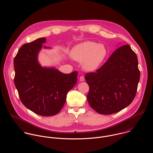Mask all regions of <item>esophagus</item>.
I'll return each mask as SVG.
<instances>
[{
    "label": "esophagus",
    "mask_w": 153,
    "mask_h": 153,
    "mask_svg": "<svg viewBox=\"0 0 153 153\" xmlns=\"http://www.w3.org/2000/svg\"><path fill=\"white\" fill-rule=\"evenodd\" d=\"M79 80H80V81H84L85 80L84 76H81L79 77Z\"/></svg>",
    "instance_id": "34e87169"
}]
</instances>
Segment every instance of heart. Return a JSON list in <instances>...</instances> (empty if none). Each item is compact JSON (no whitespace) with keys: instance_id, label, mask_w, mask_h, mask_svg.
<instances>
[{"instance_id":"b5f03b06","label":"heart","mask_w":153,"mask_h":153,"mask_svg":"<svg viewBox=\"0 0 153 153\" xmlns=\"http://www.w3.org/2000/svg\"><path fill=\"white\" fill-rule=\"evenodd\" d=\"M107 54L104 45L92 41L78 44L71 51L72 58L79 62H83L84 68L90 71L97 69L101 65Z\"/></svg>"}]
</instances>
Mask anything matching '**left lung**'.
Segmentation results:
<instances>
[{"instance_id": "8db88e82", "label": "left lung", "mask_w": 153, "mask_h": 153, "mask_svg": "<svg viewBox=\"0 0 153 153\" xmlns=\"http://www.w3.org/2000/svg\"><path fill=\"white\" fill-rule=\"evenodd\" d=\"M140 77L137 56L130 46L118 48L97 72L85 74L89 104L104 115L121 111L134 100Z\"/></svg>"}]
</instances>
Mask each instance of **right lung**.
Listing matches in <instances>:
<instances>
[{
    "instance_id": "add662e5",
    "label": "right lung",
    "mask_w": 153,
    "mask_h": 153,
    "mask_svg": "<svg viewBox=\"0 0 153 153\" xmlns=\"http://www.w3.org/2000/svg\"><path fill=\"white\" fill-rule=\"evenodd\" d=\"M46 39L24 44L14 59V82L22 104L36 114H57L65 104L67 93L77 82L78 72L63 74L55 68L42 67L38 61Z\"/></svg>"
}]
</instances>
